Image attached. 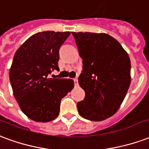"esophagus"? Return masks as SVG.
I'll list each match as a JSON object with an SVG mask.
<instances>
[{"instance_id": "esophagus-1", "label": "esophagus", "mask_w": 149, "mask_h": 149, "mask_svg": "<svg viewBox=\"0 0 149 149\" xmlns=\"http://www.w3.org/2000/svg\"><path fill=\"white\" fill-rule=\"evenodd\" d=\"M74 85H75L76 86H79V81H78V79L76 78V79H74Z\"/></svg>"}]
</instances>
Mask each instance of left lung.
<instances>
[{
    "label": "left lung",
    "mask_w": 149,
    "mask_h": 149,
    "mask_svg": "<svg viewBox=\"0 0 149 149\" xmlns=\"http://www.w3.org/2000/svg\"><path fill=\"white\" fill-rule=\"evenodd\" d=\"M72 35L83 63L79 83L86 96L77 103L79 113L87 120H106L118 111L130 87V56L108 34L80 31Z\"/></svg>",
    "instance_id": "left-lung-1"
}]
</instances>
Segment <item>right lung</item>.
<instances>
[{"instance_id": "add662e5", "label": "right lung", "mask_w": 149, "mask_h": 149, "mask_svg": "<svg viewBox=\"0 0 149 149\" xmlns=\"http://www.w3.org/2000/svg\"><path fill=\"white\" fill-rule=\"evenodd\" d=\"M70 31H47L32 35L15 53L9 70L14 97L29 118L48 122L57 118L62 98L74 88L70 79H50L58 70V51Z\"/></svg>"}]
</instances>
